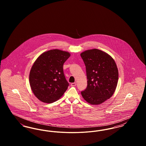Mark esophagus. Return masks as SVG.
Masks as SVG:
<instances>
[{"label":"esophagus","mask_w":146,"mask_h":146,"mask_svg":"<svg viewBox=\"0 0 146 146\" xmlns=\"http://www.w3.org/2000/svg\"><path fill=\"white\" fill-rule=\"evenodd\" d=\"M76 83H71V86H76Z\"/></svg>","instance_id":"obj_1"}]
</instances>
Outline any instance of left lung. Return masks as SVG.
Returning a JSON list of instances; mask_svg holds the SVG:
<instances>
[{
    "mask_svg": "<svg viewBox=\"0 0 146 146\" xmlns=\"http://www.w3.org/2000/svg\"><path fill=\"white\" fill-rule=\"evenodd\" d=\"M80 56L88 79L87 88L81 92L82 95L90 104H101L116 89L119 76L117 64L111 56L98 49L86 50Z\"/></svg>",
    "mask_w": 146,
    "mask_h": 146,
    "instance_id": "1",
    "label": "left lung"
}]
</instances>
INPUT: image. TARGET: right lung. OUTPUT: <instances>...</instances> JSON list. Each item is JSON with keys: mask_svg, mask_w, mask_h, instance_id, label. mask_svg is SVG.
Segmentation results:
<instances>
[{"mask_svg": "<svg viewBox=\"0 0 146 146\" xmlns=\"http://www.w3.org/2000/svg\"><path fill=\"white\" fill-rule=\"evenodd\" d=\"M58 49L42 53L35 61L29 73V84L36 97L45 103H52L62 96L69 83L64 75L63 65L70 57Z\"/></svg>", "mask_w": 146, "mask_h": 146, "instance_id": "right-lung-1", "label": "right lung"}]
</instances>
